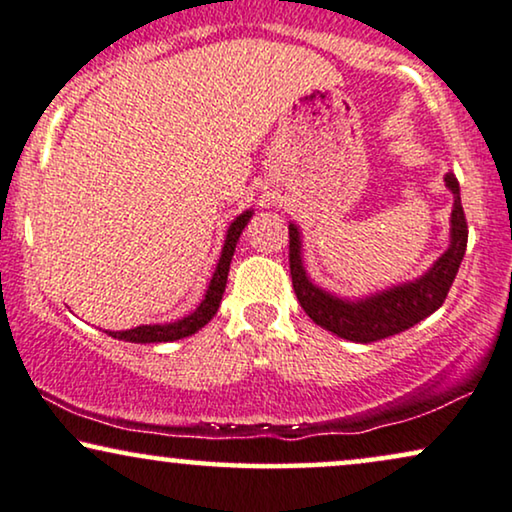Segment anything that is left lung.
<instances>
[{"mask_svg":"<svg viewBox=\"0 0 512 512\" xmlns=\"http://www.w3.org/2000/svg\"><path fill=\"white\" fill-rule=\"evenodd\" d=\"M446 186L454 193L451 210V243L444 255L416 281L401 283L359 300H342L312 283L302 264V238L297 224H288L290 234V276L297 302L316 326L326 328L338 338L352 342H375L397 335L406 328L416 326L425 316L437 312L449 295L451 283L461 267L465 245H468V222L461 205V186L454 172H446Z\"/></svg>","mask_w":512,"mask_h":512,"instance_id":"1","label":"left lung"}]
</instances>
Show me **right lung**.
<instances>
[{
  "instance_id": "right-lung-1",
  "label": "right lung",
  "mask_w": 512,
  "mask_h": 512,
  "mask_svg": "<svg viewBox=\"0 0 512 512\" xmlns=\"http://www.w3.org/2000/svg\"><path fill=\"white\" fill-rule=\"evenodd\" d=\"M250 217H252V210H245L243 215H238L234 222H231L229 231H226L224 248H222V255H219L217 269L210 278V286L205 290L203 300H200L198 307L193 309L189 316H184V319L172 321V323H151V326H137V328H129V331H106V333L118 340L141 342V345H146V342H172V340L189 338V335L200 331V328H203L205 323L217 314L219 302H222V295L226 288V276H229L231 257H234L236 243L243 234L245 224L250 222Z\"/></svg>"
}]
</instances>
